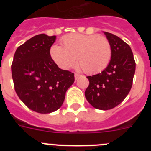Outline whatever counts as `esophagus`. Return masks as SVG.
I'll use <instances>...</instances> for the list:
<instances>
[{"mask_svg": "<svg viewBox=\"0 0 151 151\" xmlns=\"http://www.w3.org/2000/svg\"><path fill=\"white\" fill-rule=\"evenodd\" d=\"M80 76H81V75L78 74V73H75V79H76V80L78 79V78H79Z\"/></svg>", "mask_w": 151, "mask_h": 151, "instance_id": "34e87169", "label": "esophagus"}]
</instances>
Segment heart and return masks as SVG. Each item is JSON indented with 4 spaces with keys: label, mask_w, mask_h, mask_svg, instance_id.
Returning a JSON list of instances; mask_svg holds the SVG:
<instances>
[{
    "label": "heart",
    "mask_w": 151,
    "mask_h": 151,
    "mask_svg": "<svg viewBox=\"0 0 151 151\" xmlns=\"http://www.w3.org/2000/svg\"><path fill=\"white\" fill-rule=\"evenodd\" d=\"M61 43L63 46L53 45L50 54L64 70L73 67L77 57L78 64L85 73L95 74L103 71L111 60V45L104 36L75 33L64 36Z\"/></svg>",
    "instance_id": "obj_1"
}]
</instances>
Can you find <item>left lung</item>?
Returning <instances> with one entry per match:
<instances>
[{"label":"left lung","instance_id":"left-lung-1","mask_svg":"<svg viewBox=\"0 0 151 151\" xmlns=\"http://www.w3.org/2000/svg\"><path fill=\"white\" fill-rule=\"evenodd\" d=\"M112 47V57L101 73L88 76L85 95L96 109H113L124 101L132 86L135 61L130 46L118 36L104 32Z\"/></svg>","mask_w":151,"mask_h":151}]
</instances>
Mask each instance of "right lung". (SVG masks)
<instances>
[{
    "label": "right lung",
    "mask_w": 151,
    "mask_h": 151,
    "mask_svg": "<svg viewBox=\"0 0 151 151\" xmlns=\"http://www.w3.org/2000/svg\"><path fill=\"white\" fill-rule=\"evenodd\" d=\"M56 36L35 35L18 47L11 65L16 93L28 108L50 113L62 106L74 73L60 69L50 54Z\"/></svg>",
    "instance_id": "1"
}]
</instances>
